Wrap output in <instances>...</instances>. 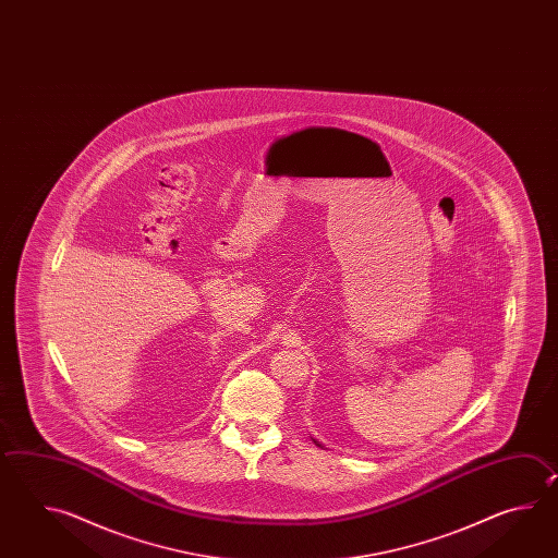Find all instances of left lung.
Instances as JSON below:
<instances>
[{
    "mask_svg": "<svg viewBox=\"0 0 558 558\" xmlns=\"http://www.w3.org/2000/svg\"><path fill=\"white\" fill-rule=\"evenodd\" d=\"M313 442H315V445H317V447H320V449H323V445H320L319 440L313 439Z\"/></svg>",
    "mask_w": 558,
    "mask_h": 558,
    "instance_id": "1",
    "label": "left lung"
}]
</instances>
